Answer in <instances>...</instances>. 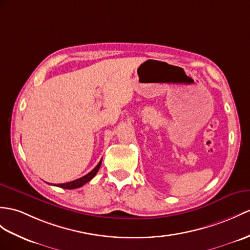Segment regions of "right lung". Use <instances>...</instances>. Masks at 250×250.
I'll list each match as a JSON object with an SVG mask.
<instances>
[{"mask_svg": "<svg viewBox=\"0 0 250 250\" xmlns=\"http://www.w3.org/2000/svg\"><path fill=\"white\" fill-rule=\"evenodd\" d=\"M101 164H102V160L92 169V171H91L90 173H88L87 175L83 176L82 178H78L76 180H73V181H70V182H65V184H59V185H54V186L59 187V188H68V190H72V188H81V187H83L84 184H87V182H89L91 179L94 177V176L96 175V173L99 172V169L101 167Z\"/></svg>", "mask_w": 250, "mask_h": 250, "instance_id": "right-lung-1", "label": "right lung"}]
</instances>
